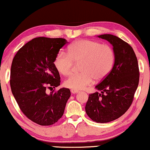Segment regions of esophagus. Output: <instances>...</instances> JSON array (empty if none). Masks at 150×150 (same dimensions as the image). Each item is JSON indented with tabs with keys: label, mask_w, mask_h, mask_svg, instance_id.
Wrapping results in <instances>:
<instances>
[{
	"label": "esophagus",
	"mask_w": 150,
	"mask_h": 150,
	"mask_svg": "<svg viewBox=\"0 0 150 150\" xmlns=\"http://www.w3.org/2000/svg\"><path fill=\"white\" fill-rule=\"evenodd\" d=\"M71 93L75 94V93H79V91H77V90H75V89H71Z\"/></svg>",
	"instance_id": "obj_1"
}]
</instances>
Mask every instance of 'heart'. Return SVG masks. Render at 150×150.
Here are the masks:
<instances>
[{
	"instance_id": "1",
	"label": "heart",
	"mask_w": 150,
	"mask_h": 150,
	"mask_svg": "<svg viewBox=\"0 0 150 150\" xmlns=\"http://www.w3.org/2000/svg\"><path fill=\"white\" fill-rule=\"evenodd\" d=\"M68 54L60 51L55 57L54 65L61 74L68 76L74 62L80 63L82 72L74 74L65 81L67 87L75 90L85 89L93 80L101 81L110 72L115 62V52L107 44L97 41L81 40L69 46Z\"/></svg>"
}]
</instances>
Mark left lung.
<instances>
[{
    "instance_id": "1",
    "label": "left lung",
    "mask_w": 150,
    "mask_h": 150,
    "mask_svg": "<svg viewBox=\"0 0 150 150\" xmlns=\"http://www.w3.org/2000/svg\"><path fill=\"white\" fill-rule=\"evenodd\" d=\"M98 38L112 46L115 62L110 72L96 86L98 91L89 95L85 111L97 123H107L120 117L132 104L139 81L136 54L132 47L113 35L104 34Z\"/></svg>"
}]
</instances>
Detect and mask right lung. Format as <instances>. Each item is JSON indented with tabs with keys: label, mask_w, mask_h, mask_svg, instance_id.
Masks as SVG:
<instances>
[{
	"label": "right lung",
	"mask_w": 150,
	"mask_h": 150,
	"mask_svg": "<svg viewBox=\"0 0 150 150\" xmlns=\"http://www.w3.org/2000/svg\"><path fill=\"white\" fill-rule=\"evenodd\" d=\"M63 38L40 37L22 47L12 61L10 86L20 110L33 122L50 126L63 116L71 93L61 88L47 93L60 85V76L54 65L55 57L67 44Z\"/></svg>",
	"instance_id": "right-lung-1"
}]
</instances>
